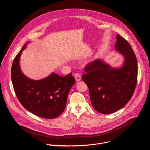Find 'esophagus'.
Masks as SVG:
<instances>
[{
    "instance_id": "1",
    "label": "esophagus",
    "mask_w": 150,
    "mask_h": 150,
    "mask_svg": "<svg viewBox=\"0 0 150 150\" xmlns=\"http://www.w3.org/2000/svg\"><path fill=\"white\" fill-rule=\"evenodd\" d=\"M74 77L75 79H76V81H79L81 80V76H80V74H79V73H75V74H74Z\"/></svg>"
}]
</instances>
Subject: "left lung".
Here are the masks:
<instances>
[{
  "label": "left lung",
  "instance_id": "left-lung-1",
  "mask_svg": "<svg viewBox=\"0 0 150 150\" xmlns=\"http://www.w3.org/2000/svg\"><path fill=\"white\" fill-rule=\"evenodd\" d=\"M115 48L124 58L121 67H112L96 59L86 66L87 73L82 76L88 87L92 106L103 114L123 108L132 98L137 81V60L130 44L117 34Z\"/></svg>",
  "mask_w": 150,
  "mask_h": 150
}]
</instances>
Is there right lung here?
Instances as JSON below:
<instances>
[{
  "mask_svg": "<svg viewBox=\"0 0 150 150\" xmlns=\"http://www.w3.org/2000/svg\"><path fill=\"white\" fill-rule=\"evenodd\" d=\"M28 43L23 45L12 63L11 78L15 92L27 110L42 118H55L65 109L68 95L75 79L71 73L64 77L52 73L38 80L25 76L21 70L19 60Z\"/></svg>",
  "mask_w": 150,
  "mask_h": 150,
  "instance_id": "obj_1",
  "label": "right lung"
}]
</instances>
